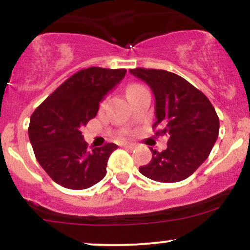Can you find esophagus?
Returning <instances> with one entry per match:
<instances>
[{"mask_svg": "<svg viewBox=\"0 0 250 250\" xmlns=\"http://www.w3.org/2000/svg\"><path fill=\"white\" fill-rule=\"evenodd\" d=\"M121 146H122V147L128 148V149H134V147H135L134 143H130V142H122Z\"/></svg>", "mask_w": 250, "mask_h": 250, "instance_id": "34e87169", "label": "esophagus"}]
</instances>
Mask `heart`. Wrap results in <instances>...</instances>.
Returning a JSON list of instances; mask_svg holds the SVG:
<instances>
[{
    "instance_id": "b5f03b06",
    "label": "heart",
    "mask_w": 250,
    "mask_h": 250,
    "mask_svg": "<svg viewBox=\"0 0 250 250\" xmlns=\"http://www.w3.org/2000/svg\"><path fill=\"white\" fill-rule=\"evenodd\" d=\"M139 88H142V87H141V85H139V84H133V85H130V87H129L128 91L129 90H135V89H139Z\"/></svg>"
}]
</instances>
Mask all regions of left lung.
<instances>
[{
    "instance_id": "8db88e82",
    "label": "left lung",
    "mask_w": 250,
    "mask_h": 250,
    "mask_svg": "<svg viewBox=\"0 0 250 250\" xmlns=\"http://www.w3.org/2000/svg\"><path fill=\"white\" fill-rule=\"evenodd\" d=\"M131 75L150 87L155 96V135H169L167 149L150 148L153 159L140 173L157 182H179L207 160L217 136L220 121L207 96L174 73L136 68Z\"/></svg>"
}]
</instances>
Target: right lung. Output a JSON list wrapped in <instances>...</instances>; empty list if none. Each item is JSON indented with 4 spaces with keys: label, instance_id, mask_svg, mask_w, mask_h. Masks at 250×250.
Returning a JSON list of instances; mask_svg holds the SVG:
<instances>
[{
    "label": "right lung",
    "instance_id": "right-lung-1",
    "mask_svg": "<svg viewBox=\"0 0 250 250\" xmlns=\"http://www.w3.org/2000/svg\"><path fill=\"white\" fill-rule=\"evenodd\" d=\"M127 70L90 67L64 81L35 109L29 140L36 160L57 185L80 190L100 182L117 146L88 150L81 128L96 116L100 102L122 81Z\"/></svg>",
    "mask_w": 250,
    "mask_h": 250
}]
</instances>
